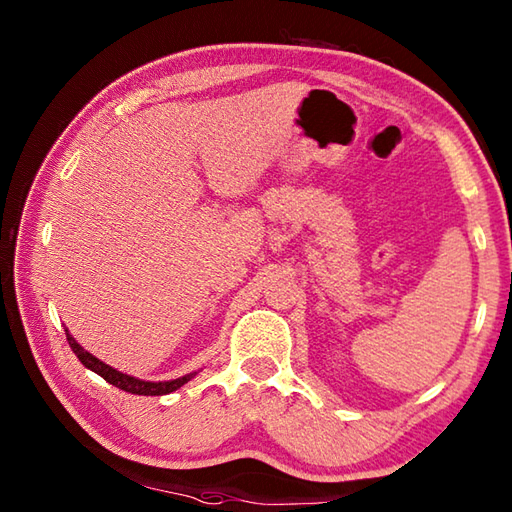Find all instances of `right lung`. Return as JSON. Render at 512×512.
<instances>
[{"instance_id":"right-lung-1","label":"right lung","mask_w":512,"mask_h":512,"mask_svg":"<svg viewBox=\"0 0 512 512\" xmlns=\"http://www.w3.org/2000/svg\"><path fill=\"white\" fill-rule=\"evenodd\" d=\"M65 336H68V343L72 347V352L76 354V358L79 361L92 369L94 374H99L101 378H105L107 383L123 389V391H129V394H136V396H165V394H171V391L180 389L182 385H187L189 380L198 374V372H191V374H184L180 378H173V380H158V383H154V380H143V378H136V376H129V374H123L118 372V369L110 367L107 363L99 361V358L92 356L88 350H83V347L74 341V336L68 332V328H65Z\"/></svg>"}]
</instances>
